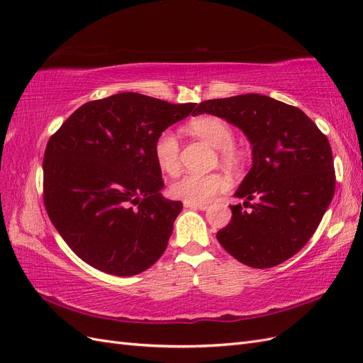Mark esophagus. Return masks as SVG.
Listing matches in <instances>:
<instances>
[{
  "label": "esophagus",
  "instance_id": "1",
  "mask_svg": "<svg viewBox=\"0 0 363 363\" xmlns=\"http://www.w3.org/2000/svg\"><path fill=\"white\" fill-rule=\"evenodd\" d=\"M186 208H199V211H206L207 204H195V203H183Z\"/></svg>",
  "mask_w": 363,
  "mask_h": 363
}]
</instances>
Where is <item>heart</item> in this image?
Here are the masks:
<instances>
[{"instance_id":"obj_1","label":"heart","mask_w":363,"mask_h":363,"mask_svg":"<svg viewBox=\"0 0 363 363\" xmlns=\"http://www.w3.org/2000/svg\"><path fill=\"white\" fill-rule=\"evenodd\" d=\"M188 131L194 136L206 140L213 148H218L219 160L225 168L236 171L242 167L244 155L235 144V131L227 121L216 116H201L192 119L188 124ZM152 156L157 167L169 175L180 169V142L174 131L163 130L157 135L152 145ZM228 182L223 174H186L169 186L172 199L184 203L203 204L213 196L227 189Z\"/></svg>"}]
</instances>
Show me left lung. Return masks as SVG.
<instances>
[{"mask_svg": "<svg viewBox=\"0 0 363 363\" xmlns=\"http://www.w3.org/2000/svg\"><path fill=\"white\" fill-rule=\"evenodd\" d=\"M245 133L252 167L230 206L232 221L216 239L251 268H272L296 255L312 238L332 203L336 175L327 136L298 107L259 94L200 103Z\"/></svg>", "mask_w": 363, "mask_h": 363, "instance_id": "1", "label": "left lung"}]
</instances>
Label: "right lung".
Returning <instances> with one entry per match:
<instances>
[{
	"mask_svg": "<svg viewBox=\"0 0 363 363\" xmlns=\"http://www.w3.org/2000/svg\"><path fill=\"white\" fill-rule=\"evenodd\" d=\"M195 106L123 92L83 104L50 138L43 204L65 242L91 267L136 276L167 250L183 204L160 194L152 145Z\"/></svg>",
	"mask_w": 363,
	"mask_h": 363,
	"instance_id": "obj_1",
	"label": "right lung"
}]
</instances>
